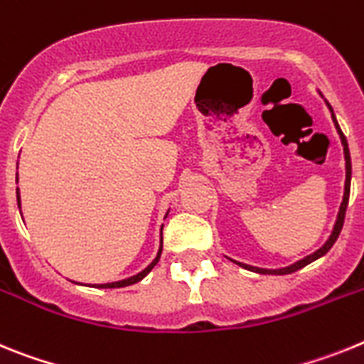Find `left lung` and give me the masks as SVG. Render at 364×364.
Listing matches in <instances>:
<instances>
[{
    "label": "left lung",
    "instance_id": "obj_1",
    "mask_svg": "<svg viewBox=\"0 0 364 364\" xmlns=\"http://www.w3.org/2000/svg\"><path fill=\"white\" fill-rule=\"evenodd\" d=\"M328 107L331 109V106L328 104ZM331 117H333L335 121V115L333 112H331ZM335 128H337V132H339L341 135V141H343V146H344V159H346V183H344V196H343V203H341V208H339V216H337V221H335L333 225V230H331V236L328 238V242L322 245L321 249H317V251L314 252V255H308L306 258H302V260L295 262L293 265H289V267H282V269H262V267H252V265H247V264H240V262H236L238 265H242V267H245V269L249 271H255V273H260V274H289V273H295V271L302 269L304 265L311 264L314 260H317V258L324 257L328 251L331 249V245L335 243V240L339 238L341 235V229H343L344 225V214H346V207H348V200H350V181H352V161H350V150H348V143H346V137H344V134L341 132L339 124H337V121H335Z\"/></svg>",
    "mask_w": 364,
    "mask_h": 364
}]
</instances>
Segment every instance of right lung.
<instances>
[{"label": "right lung", "instance_id": "add662e5", "mask_svg": "<svg viewBox=\"0 0 364 364\" xmlns=\"http://www.w3.org/2000/svg\"><path fill=\"white\" fill-rule=\"evenodd\" d=\"M18 207H20V192H18ZM161 252H163V245H161V247H159V252H157L156 260L151 262V264L148 265L146 269H143V271H141V273L135 274V277H129V278H126V280H119V282H112V284H97V287H126V286H132V284L139 282V280H143V278L146 277V274L150 273L151 269H154V265H156L157 262H159Z\"/></svg>", "mask_w": 364, "mask_h": 364}]
</instances>
